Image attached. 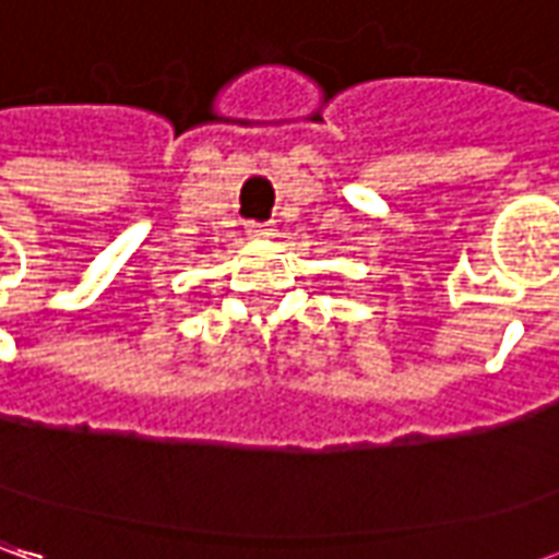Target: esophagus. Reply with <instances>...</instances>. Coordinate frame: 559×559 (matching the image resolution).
<instances>
[{"instance_id":"esophagus-1","label":"esophagus","mask_w":559,"mask_h":559,"mask_svg":"<svg viewBox=\"0 0 559 559\" xmlns=\"http://www.w3.org/2000/svg\"><path fill=\"white\" fill-rule=\"evenodd\" d=\"M248 236L251 239H272L275 236V224H269V221H248Z\"/></svg>"}]
</instances>
